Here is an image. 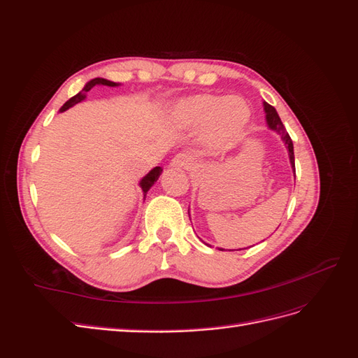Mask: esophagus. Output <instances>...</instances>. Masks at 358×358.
Instances as JSON below:
<instances>
[{
  "instance_id": "1",
  "label": "esophagus",
  "mask_w": 358,
  "mask_h": 358,
  "mask_svg": "<svg viewBox=\"0 0 358 358\" xmlns=\"http://www.w3.org/2000/svg\"><path fill=\"white\" fill-rule=\"evenodd\" d=\"M194 164V158L188 154H179L173 159V166L175 167H182V169H188Z\"/></svg>"
}]
</instances>
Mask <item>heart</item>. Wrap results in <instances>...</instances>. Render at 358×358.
<instances>
[{
  "label": "heart",
  "instance_id": "heart-1",
  "mask_svg": "<svg viewBox=\"0 0 358 358\" xmlns=\"http://www.w3.org/2000/svg\"><path fill=\"white\" fill-rule=\"evenodd\" d=\"M176 124L188 129H201L208 142L224 149L231 146L249 121V109L237 95L218 96L197 94L178 101L171 110Z\"/></svg>",
  "mask_w": 358,
  "mask_h": 358
}]
</instances>
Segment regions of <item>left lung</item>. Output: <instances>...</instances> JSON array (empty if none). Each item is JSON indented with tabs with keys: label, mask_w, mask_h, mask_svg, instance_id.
Returning a JSON list of instances; mask_svg holds the SVG:
<instances>
[{
	"label": "left lung",
	"mask_w": 358,
	"mask_h": 358,
	"mask_svg": "<svg viewBox=\"0 0 358 358\" xmlns=\"http://www.w3.org/2000/svg\"><path fill=\"white\" fill-rule=\"evenodd\" d=\"M264 110H266V117H267V124L268 127L275 129V131L280 136V138L284 140V143L287 145L288 148V155H289V161H291V166H292V170L296 171V166H294V146H292V140L289 137V134L287 133V129L284 127V124L280 122V117L279 115L276 113L275 107L270 106L268 103H264Z\"/></svg>",
	"instance_id": "obj_1"
}]
</instances>
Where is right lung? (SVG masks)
I'll return each instance as SVG.
<instances>
[{
  "label": "right lung",
  "instance_id": "add662e5",
  "mask_svg": "<svg viewBox=\"0 0 358 358\" xmlns=\"http://www.w3.org/2000/svg\"><path fill=\"white\" fill-rule=\"evenodd\" d=\"M95 85H107V86H116V83L115 82H110V80H106V79H100V78H96V79H92L91 82H88L86 83V86L85 88L79 92V94H76L74 96H71V99L69 100V101H66V104H64L61 109H59V112H64V110H67L69 107H71V106H74V104H78V103H80L83 99H85V92H88V91H91ZM161 171H162V169L161 167H155L154 170H150L148 175L142 179V182H140V187H142V189H143V192L146 194L148 191H149V188L154 185V183L158 180V178H159V175H161Z\"/></svg>",
  "mask_w": 358,
  "mask_h": 358
}]
</instances>
